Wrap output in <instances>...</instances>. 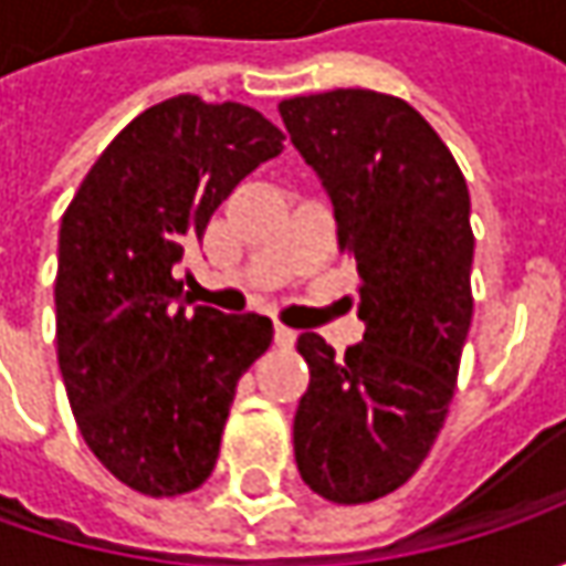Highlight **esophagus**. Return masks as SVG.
Here are the masks:
<instances>
[{
    "mask_svg": "<svg viewBox=\"0 0 566 566\" xmlns=\"http://www.w3.org/2000/svg\"><path fill=\"white\" fill-rule=\"evenodd\" d=\"M273 343L283 346V349H290L295 343V331L293 327H286V324H276V327H273Z\"/></svg>",
    "mask_w": 566,
    "mask_h": 566,
    "instance_id": "esophagus-1",
    "label": "esophagus"
}]
</instances>
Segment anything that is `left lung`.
Returning a JSON list of instances; mask_svg holds the SVG:
<instances>
[{
	"instance_id": "left-lung-1",
	"label": "left lung",
	"mask_w": 566,
	"mask_h": 566,
	"mask_svg": "<svg viewBox=\"0 0 566 566\" xmlns=\"http://www.w3.org/2000/svg\"><path fill=\"white\" fill-rule=\"evenodd\" d=\"M356 258L365 337L337 356L295 349L312 380L293 422L295 467L334 504H368L422 467L457 390L472 324L469 188L441 135L406 99L339 87L280 103Z\"/></svg>"
}]
</instances>
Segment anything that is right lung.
<instances>
[{
  "instance_id": "1",
  "label": "right lung",
  "mask_w": 566,
  "mask_h": 566,
  "mask_svg": "<svg viewBox=\"0 0 566 566\" xmlns=\"http://www.w3.org/2000/svg\"><path fill=\"white\" fill-rule=\"evenodd\" d=\"M283 132L242 103L169 97L128 122L62 213L55 356L84 444L147 497L201 489L264 315L186 312L176 264Z\"/></svg>"
}]
</instances>
